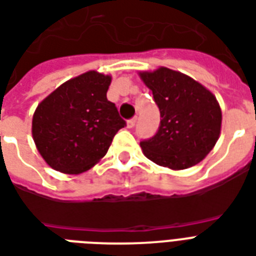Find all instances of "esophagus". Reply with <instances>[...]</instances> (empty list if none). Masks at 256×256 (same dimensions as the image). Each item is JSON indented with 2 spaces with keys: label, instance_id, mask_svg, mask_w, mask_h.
<instances>
[{
  "label": "esophagus",
  "instance_id": "esophagus-1",
  "mask_svg": "<svg viewBox=\"0 0 256 256\" xmlns=\"http://www.w3.org/2000/svg\"><path fill=\"white\" fill-rule=\"evenodd\" d=\"M136 122H138V118L134 116V118H130V120H128L126 126H128V128H134V126H136Z\"/></svg>",
  "mask_w": 256,
  "mask_h": 256
}]
</instances>
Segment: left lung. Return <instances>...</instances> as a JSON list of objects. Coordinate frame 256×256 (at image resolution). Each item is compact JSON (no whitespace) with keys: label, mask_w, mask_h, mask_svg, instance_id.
Segmentation results:
<instances>
[{"label":"left lung","mask_w":256,"mask_h":256,"mask_svg":"<svg viewBox=\"0 0 256 256\" xmlns=\"http://www.w3.org/2000/svg\"><path fill=\"white\" fill-rule=\"evenodd\" d=\"M160 110L156 134L140 142L144 155L171 170H186L216 144L222 110L212 93L191 77L168 68L140 73Z\"/></svg>","instance_id":"left-lung-1"}]
</instances>
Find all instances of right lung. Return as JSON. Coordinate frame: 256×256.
Instances as JSON below:
<instances>
[{
  "label": "right lung",
  "instance_id": "right-lung-1",
  "mask_svg": "<svg viewBox=\"0 0 256 256\" xmlns=\"http://www.w3.org/2000/svg\"><path fill=\"white\" fill-rule=\"evenodd\" d=\"M110 84V76L86 72L60 85L37 106L32 134L50 167L80 174L106 156L114 134L126 126L106 98Z\"/></svg>",
  "mask_w": 256,
  "mask_h": 256
}]
</instances>
